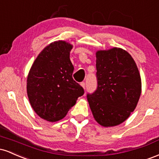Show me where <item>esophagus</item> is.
<instances>
[{
	"label": "esophagus",
	"instance_id": "34e87169",
	"mask_svg": "<svg viewBox=\"0 0 159 159\" xmlns=\"http://www.w3.org/2000/svg\"><path fill=\"white\" fill-rule=\"evenodd\" d=\"M81 84V86L82 87H83L84 89H85V87H86V84H85V82H81V84Z\"/></svg>",
	"mask_w": 159,
	"mask_h": 159
}]
</instances>
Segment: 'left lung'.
Returning <instances> with one entry per match:
<instances>
[{
    "label": "left lung",
    "mask_w": 159,
    "mask_h": 159,
    "mask_svg": "<svg viewBox=\"0 0 159 159\" xmlns=\"http://www.w3.org/2000/svg\"><path fill=\"white\" fill-rule=\"evenodd\" d=\"M96 55L97 88L87 94V101L98 124L115 126L137 106L141 93L139 71L132 56L122 48L98 51Z\"/></svg>",
    "instance_id": "left-lung-1"
}]
</instances>
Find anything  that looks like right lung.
<instances>
[{"label":"right lung","instance_id":"obj_1","mask_svg":"<svg viewBox=\"0 0 159 159\" xmlns=\"http://www.w3.org/2000/svg\"><path fill=\"white\" fill-rule=\"evenodd\" d=\"M72 48V45L65 41L52 43L40 52L27 76L30 105L47 121L63 119L84 93L72 78L74 66L69 58Z\"/></svg>","mask_w":159,"mask_h":159}]
</instances>
